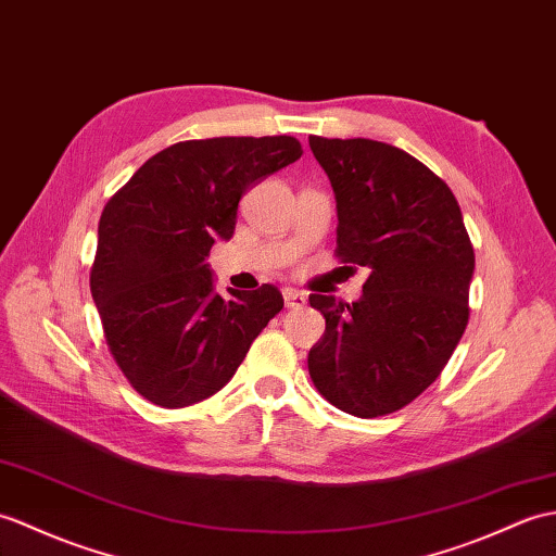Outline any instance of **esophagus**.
<instances>
[{
    "label": "esophagus",
    "instance_id": "obj_1",
    "mask_svg": "<svg viewBox=\"0 0 556 556\" xmlns=\"http://www.w3.org/2000/svg\"><path fill=\"white\" fill-rule=\"evenodd\" d=\"M283 293V303H287V307H303L305 303H307V299H305V293H301V291H295V289H283L281 291Z\"/></svg>",
    "mask_w": 556,
    "mask_h": 556
}]
</instances>
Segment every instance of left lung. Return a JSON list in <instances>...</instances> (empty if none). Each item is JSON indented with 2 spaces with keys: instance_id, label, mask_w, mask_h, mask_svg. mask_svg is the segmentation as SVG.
<instances>
[{
  "instance_id": "8db88e82",
  "label": "left lung",
  "mask_w": 556,
  "mask_h": 556,
  "mask_svg": "<svg viewBox=\"0 0 556 556\" xmlns=\"http://www.w3.org/2000/svg\"><path fill=\"white\" fill-rule=\"evenodd\" d=\"M337 193V257L369 269L363 299L309 295L327 319L315 389L359 419L403 409L441 377L469 321L473 247L455 193L403 149L309 137Z\"/></svg>"
}]
</instances>
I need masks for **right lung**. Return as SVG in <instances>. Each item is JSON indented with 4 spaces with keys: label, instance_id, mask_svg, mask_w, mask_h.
Here are the masks:
<instances>
[{
    "label": "right lung",
    "instance_id": "obj_1",
    "mask_svg": "<svg viewBox=\"0 0 556 556\" xmlns=\"http://www.w3.org/2000/svg\"><path fill=\"white\" fill-rule=\"evenodd\" d=\"M301 156L287 135L177 141L106 203L89 289L115 365L149 403L217 393L283 307L273 283L225 301L205 257L235 235L243 193Z\"/></svg>",
    "mask_w": 556,
    "mask_h": 556
}]
</instances>
